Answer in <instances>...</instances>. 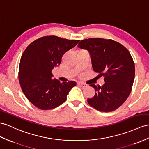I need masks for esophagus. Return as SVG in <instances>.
<instances>
[{
    "instance_id": "34e87169",
    "label": "esophagus",
    "mask_w": 149,
    "mask_h": 149,
    "mask_svg": "<svg viewBox=\"0 0 149 149\" xmlns=\"http://www.w3.org/2000/svg\"><path fill=\"white\" fill-rule=\"evenodd\" d=\"M78 85H79L80 86H81V87H83V88H85V87L88 86V85L85 84V83H78Z\"/></svg>"
}]
</instances>
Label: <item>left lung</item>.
<instances>
[{
	"label": "left lung",
	"instance_id": "obj_1",
	"mask_svg": "<svg viewBox=\"0 0 149 149\" xmlns=\"http://www.w3.org/2000/svg\"><path fill=\"white\" fill-rule=\"evenodd\" d=\"M78 47L88 50L93 71L104 78V84L90 85L95 94L87 99L90 106L102 112L116 109L132 91L135 68L131 54L125 47L111 39L82 40Z\"/></svg>",
	"mask_w": 149,
	"mask_h": 149
}]
</instances>
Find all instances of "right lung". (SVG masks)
<instances>
[{
	"instance_id": "right-lung-1",
	"label": "right lung",
	"mask_w": 149,
	"mask_h": 149,
	"mask_svg": "<svg viewBox=\"0 0 149 149\" xmlns=\"http://www.w3.org/2000/svg\"><path fill=\"white\" fill-rule=\"evenodd\" d=\"M79 41L46 36L33 42L25 49L20 60L19 81L25 96L35 107L50 110L66 100L77 83H60L52 79V70L61 64L64 54Z\"/></svg>"
}]
</instances>
